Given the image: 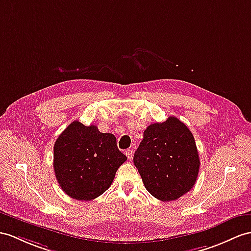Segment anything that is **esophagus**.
Returning a JSON list of instances; mask_svg holds the SVG:
<instances>
[{"label":"esophagus","instance_id":"1","mask_svg":"<svg viewBox=\"0 0 251 251\" xmlns=\"http://www.w3.org/2000/svg\"><path fill=\"white\" fill-rule=\"evenodd\" d=\"M126 157H127V160L131 161V160H132V156H133V151H132L131 149L126 150Z\"/></svg>","mask_w":251,"mask_h":251}]
</instances>
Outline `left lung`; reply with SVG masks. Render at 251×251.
<instances>
[{"mask_svg": "<svg viewBox=\"0 0 251 251\" xmlns=\"http://www.w3.org/2000/svg\"><path fill=\"white\" fill-rule=\"evenodd\" d=\"M144 185L161 201H173L196 183L200 160L192 132L178 118L150 125L134 153Z\"/></svg>", "mask_w": 251, "mask_h": 251, "instance_id": "left-lung-1", "label": "left lung"}]
</instances>
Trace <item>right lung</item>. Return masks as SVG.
<instances>
[{"label": "right lung", "mask_w": 251, "mask_h": 251, "mask_svg": "<svg viewBox=\"0 0 251 251\" xmlns=\"http://www.w3.org/2000/svg\"><path fill=\"white\" fill-rule=\"evenodd\" d=\"M126 160L112 133L75 120L54 144L53 167L58 184L69 197L89 201L111 186Z\"/></svg>", "instance_id": "add662e5"}]
</instances>
